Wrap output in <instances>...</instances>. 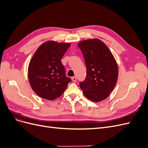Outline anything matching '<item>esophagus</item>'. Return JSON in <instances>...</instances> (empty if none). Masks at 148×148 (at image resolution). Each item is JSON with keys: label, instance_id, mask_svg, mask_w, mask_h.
I'll list each match as a JSON object with an SVG mask.
<instances>
[{"label": "esophagus", "instance_id": "1", "mask_svg": "<svg viewBox=\"0 0 148 148\" xmlns=\"http://www.w3.org/2000/svg\"><path fill=\"white\" fill-rule=\"evenodd\" d=\"M71 80H72L73 82H77V78L75 77H71Z\"/></svg>", "mask_w": 148, "mask_h": 148}]
</instances>
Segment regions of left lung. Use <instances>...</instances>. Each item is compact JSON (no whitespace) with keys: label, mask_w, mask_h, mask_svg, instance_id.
<instances>
[{"label":"left lung","mask_w":148,"mask_h":148,"mask_svg":"<svg viewBox=\"0 0 148 148\" xmlns=\"http://www.w3.org/2000/svg\"><path fill=\"white\" fill-rule=\"evenodd\" d=\"M87 69L86 78L79 83L84 95L92 102L106 99L117 83V63L106 44L97 38L83 40L78 43Z\"/></svg>","instance_id":"left-lung-1"}]
</instances>
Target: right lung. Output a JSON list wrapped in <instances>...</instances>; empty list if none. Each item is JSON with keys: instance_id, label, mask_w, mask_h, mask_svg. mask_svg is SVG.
Wrapping results in <instances>:
<instances>
[{"instance_id": "right-lung-1", "label": "right lung", "mask_w": 148, "mask_h": 148, "mask_svg": "<svg viewBox=\"0 0 148 148\" xmlns=\"http://www.w3.org/2000/svg\"><path fill=\"white\" fill-rule=\"evenodd\" d=\"M69 42L47 41L34 52L28 70L30 86L38 96L54 100L63 94L71 82L66 77L62 58L70 46Z\"/></svg>"}]
</instances>
